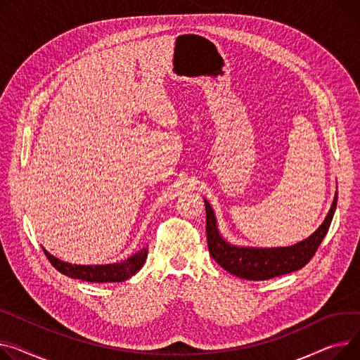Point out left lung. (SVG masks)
Returning <instances> with one entry per match:
<instances>
[{"instance_id":"8db88e82","label":"left lung","mask_w":360,"mask_h":360,"mask_svg":"<svg viewBox=\"0 0 360 360\" xmlns=\"http://www.w3.org/2000/svg\"><path fill=\"white\" fill-rule=\"evenodd\" d=\"M205 202L207 212V243L212 259L227 272L249 281H265L304 268L313 257L327 234L334 211L338 205V194L334 195L331 208L323 224L305 240L286 248H240L227 243L217 229L215 214Z\"/></svg>"}]
</instances>
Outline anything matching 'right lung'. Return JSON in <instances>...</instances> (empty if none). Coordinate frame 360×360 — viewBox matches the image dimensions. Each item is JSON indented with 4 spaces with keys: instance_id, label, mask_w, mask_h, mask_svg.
<instances>
[{
    "instance_id": "1",
    "label": "right lung",
    "mask_w": 360,
    "mask_h": 360,
    "mask_svg": "<svg viewBox=\"0 0 360 360\" xmlns=\"http://www.w3.org/2000/svg\"><path fill=\"white\" fill-rule=\"evenodd\" d=\"M43 250L46 257L60 274L74 279L98 283L127 281L141 269L148 257V249L143 248L129 259L120 263H111V265H72V263H66L52 256L46 249Z\"/></svg>"
}]
</instances>
